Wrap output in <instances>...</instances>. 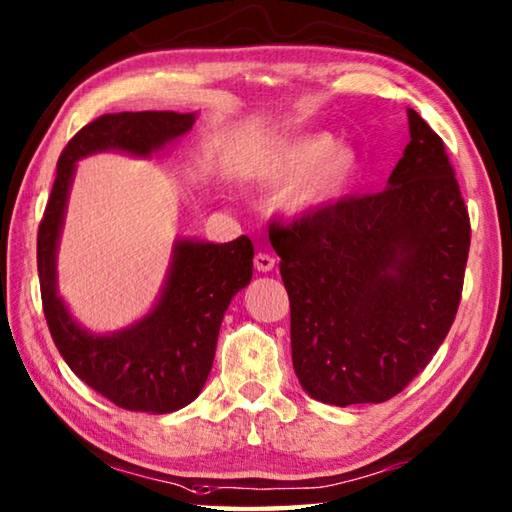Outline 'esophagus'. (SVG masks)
<instances>
[{
  "label": "esophagus",
  "instance_id": "1",
  "mask_svg": "<svg viewBox=\"0 0 512 512\" xmlns=\"http://www.w3.org/2000/svg\"><path fill=\"white\" fill-rule=\"evenodd\" d=\"M273 266H275V257L273 255H268V253H257L255 255V268H257V271L268 273V271H273Z\"/></svg>",
  "mask_w": 512,
  "mask_h": 512
}]
</instances>
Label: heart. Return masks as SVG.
<instances>
[{"instance_id": "b5f03b06", "label": "heart", "mask_w": 512, "mask_h": 512, "mask_svg": "<svg viewBox=\"0 0 512 512\" xmlns=\"http://www.w3.org/2000/svg\"><path fill=\"white\" fill-rule=\"evenodd\" d=\"M329 136H309L284 147L277 156L273 181L297 179L286 192L288 210H309L322 206L349 188L356 176V154L349 147H331Z\"/></svg>"}]
</instances>
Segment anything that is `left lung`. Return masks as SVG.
Wrapping results in <instances>:
<instances>
[{"instance_id":"1","label":"left lung","mask_w":512,"mask_h":512,"mask_svg":"<svg viewBox=\"0 0 512 512\" xmlns=\"http://www.w3.org/2000/svg\"><path fill=\"white\" fill-rule=\"evenodd\" d=\"M387 188L327 203L268 237L291 302L293 369L315 401L383 403L432 360L457 315L470 217L441 136L407 109Z\"/></svg>"}]
</instances>
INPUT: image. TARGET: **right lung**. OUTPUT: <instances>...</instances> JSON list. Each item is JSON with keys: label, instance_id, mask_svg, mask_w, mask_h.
<instances>
[{"label": "right lung", "instance_id": "add662e5", "mask_svg": "<svg viewBox=\"0 0 512 512\" xmlns=\"http://www.w3.org/2000/svg\"><path fill=\"white\" fill-rule=\"evenodd\" d=\"M192 125L194 114L120 111L82 127L60 154L37 230L42 309L55 347L73 374L123 410L167 414L199 396L215 360L224 313L253 277V241L246 235L228 244L179 239L154 309L132 327L96 336L71 318L58 295L55 253L69 188L82 156L105 150L152 156Z\"/></svg>", "mask_w": 512, "mask_h": 512}]
</instances>
